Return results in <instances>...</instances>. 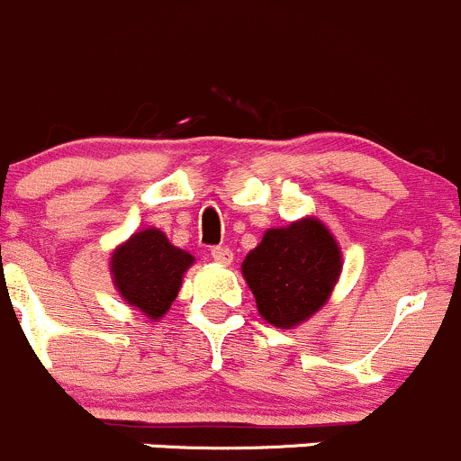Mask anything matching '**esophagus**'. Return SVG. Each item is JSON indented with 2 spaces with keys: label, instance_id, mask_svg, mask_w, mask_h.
<instances>
[{
  "label": "esophagus",
  "instance_id": "esophagus-1",
  "mask_svg": "<svg viewBox=\"0 0 461 461\" xmlns=\"http://www.w3.org/2000/svg\"><path fill=\"white\" fill-rule=\"evenodd\" d=\"M212 258L221 265H230L234 260V252L230 248H221L218 245V248H212Z\"/></svg>",
  "mask_w": 461,
  "mask_h": 461
}]
</instances>
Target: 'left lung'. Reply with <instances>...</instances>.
Masks as SVG:
<instances>
[{"label": "left lung", "mask_w": 461, "mask_h": 461, "mask_svg": "<svg viewBox=\"0 0 461 461\" xmlns=\"http://www.w3.org/2000/svg\"><path fill=\"white\" fill-rule=\"evenodd\" d=\"M339 274L337 240L314 218L267 230L243 260V276L257 296L260 317L276 328H292L323 308Z\"/></svg>", "instance_id": "1"}]
</instances>
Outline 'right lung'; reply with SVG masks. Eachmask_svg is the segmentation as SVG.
<instances>
[{"label":"right lung","mask_w":461,"mask_h":461,"mask_svg":"<svg viewBox=\"0 0 461 461\" xmlns=\"http://www.w3.org/2000/svg\"><path fill=\"white\" fill-rule=\"evenodd\" d=\"M192 254L174 248L160 230H144L120 245L111 258V272L122 299L160 319L176 301Z\"/></svg>","instance_id":"obj_1"}]
</instances>
